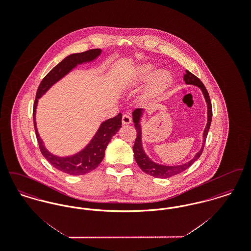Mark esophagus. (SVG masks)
Returning <instances> with one entry per match:
<instances>
[{
    "mask_svg": "<svg viewBox=\"0 0 251 251\" xmlns=\"http://www.w3.org/2000/svg\"><path fill=\"white\" fill-rule=\"evenodd\" d=\"M130 123H131V118L130 117V115L124 114L122 116V124L126 125V124H130Z\"/></svg>",
    "mask_w": 251,
    "mask_h": 251,
    "instance_id": "1",
    "label": "esophagus"
}]
</instances>
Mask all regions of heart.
Masks as SVG:
<instances>
[{
    "mask_svg": "<svg viewBox=\"0 0 251 251\" xmlns=\"http://www.w3.org/2000/svg\"><path fill=\"white\" fill-rule=\"evenodd\" d=\"M156 71V67L151 64H143L135 68L131 81L127 83V86H135L138 84H146L151 79L149 85V94L155 95L165 91L172 82V76L167 70Z\"/></svg>",
    "mask_w": 251,
    "mask_h": 251,
    "instance_id": "b5f03b06",
    "label": "heart"
}]
</instances>
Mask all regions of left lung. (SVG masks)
Here are the masks:
<instances>
[{
  "label": "left lung",
  "mask_w": 251,
  "mask_h": 251,
  "mask_svg": "<svg viewBox=\"0 0 251 251\" xmlns=\"http://www.w3.org/2000/svg\"><path fill=\"white\" fill-rule=\"evenodd\" d=\"M183 80L186 84H193L196 85L198 87L201 88V90L202 91L204 99L206 100L207 103V124L206 127L203 131V140L202 146L201 149L199 151V152L196 153V155L194 156V158L191 159L189 162L179 165V166H165V165H160L157 164L155 162H153L149 156L146 154L145 151H144L143 144H142V127H141V119L143 117L144 110L143 108H137L132 112V120L134 123V127L136 129V138H135V143L132 148L133 150V153H134V159L138 165V167L142 169L145 173L159 178V179H166L169 178L172 176H175L179 173H181L182 171L186 170L188 167L192 166L202 153L203 149H204V145L205 141L207 138V134L211 126V122H212V117H213V110H212V103H211V100L208 94V91L206 89V87L204 86L202 82L197 77L195 76L193 73L188 71H186L185 74L183 75Z\"/></svg>",
  "instance_id": "obj_1"
}]
</instances>
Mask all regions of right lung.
Wrapping results in <instances>:
<instances>
[{
  "mask_svg": "<svg viewBox=\"0 0 251 251\" xmlns=\"http://www.w3.org/2000/svg\"><path fill=\"white\" fill-rule=\"evenodd\" d=\"M100 54H101L100 49H93L84 52L72 53L68 55L43 78L36 91V100H35L34 110H33V118H34V126L36 131V139L38 142L40 151L42 155L48 160L49 163L52 167L70 175H74V176L84 175L94 170L96 167L101 163L104 157V151L106 150L108 144L112 139V137L121 128L122 115L120 113L117 117L101 122L93 138L82 151H80L79 152L73 155L60 157V156L54 155L49 151L46 147L44 146V143L37 131L36 113L38 99H40L53 84H56L62 78H64L67 74L72 72L73 69H75L78 65L92 62L97 59Z\"/></svg>",
  "mask_w": 251,
  "mask_h": 251,
  "instance_id": "right-lung-1",
  "label": "right lung"
}]
</instances>
